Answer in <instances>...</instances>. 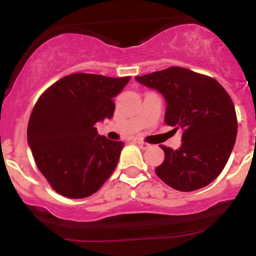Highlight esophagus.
I'll return each mask as SVG.
<instances>
[{"instance_id": "esophagus-1", "label": "esophagus", "mask_w": 256, "mask_h": 256, "mask_svg": "<svg viewBox=\"0 0 256 256\" xmlns=\"http://www.w3.org/2000/svg\"><path fill=\"white\" fill-rule=\"evenodd\" d=\"M137 144L140 146V149H148L149 146H150V144H148V143H146V142H143V140H137Z\"/></svg>"}]
</instances>
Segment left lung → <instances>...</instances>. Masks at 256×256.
I'll return each mask as SVG.
<instances>
[{"label": "left lung", "instance_id": "left-lung-1", "mask_svg": "<svg viewBox=\"0 0 256 256\" xmlns=\"http://www.w3.org/2000/svg\"><path fill=\"white\" fill-rule=\"evenodd\" d=\"M134 79L164 96L165 122L183 132L178 149L161 146L165 160L155 170L158 177L179 192L212 183L236 142V110L228 94L216 79L177 66Z\"/></svg>", "mask_w": 256, "mask_h": 256}]
</instances>
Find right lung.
Wrapping results in <instances>:
<instances>
[{
  "label": "right lung",
  "mask_w": 256,
  "mask_h": 256,
  "mask_svg": "<svg viewBox=\"0 0 256 256\" xmlns=\"http://www.w3.org/2000/svg\"><path fill=\"white\" fill-rule=\"evenodd\" d=\"M130 77L74 73L42 94L32 110L28 143L55 192L71 198L96 192L116 170L124 143L98 134L114 114L113 98Z\"/></svg>",
  "instance_id": "obj_1"
}]
</instances>
